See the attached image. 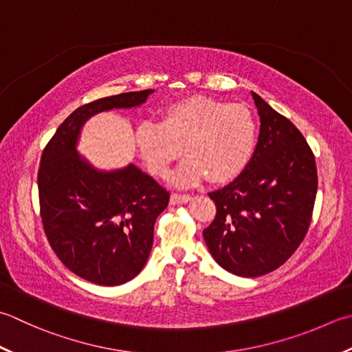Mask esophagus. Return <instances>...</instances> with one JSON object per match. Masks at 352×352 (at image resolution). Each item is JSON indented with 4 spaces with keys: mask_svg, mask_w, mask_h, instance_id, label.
I'll return each mask as SVG.
<instances>
[{
    "mask_svg": "<svg viewBox=\"0 0 352 352\" xmlns=\"http://www.w3.org/2000/svg\"><path fill=\"white\" fill-rule=\"evenodd\" d=\"M169 201H170V204H172V206L184 204V203L190 201V197H189V195H180V194H172Z\"/></svg>",
    "mask_w": 352,
    "mask_h": 352,
    "instance_id": "1",
    "label": "esophagus"
}]
</instances>
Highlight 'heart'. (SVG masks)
Masks as SVG:
<instances>
[{"mask_svg":"<svg viewBox=\"0 0 352 352\" xmlns=\"http://www.w3.org/2000/svg\"><path fill=\"white\" fill-rule=\"evenodd\" d=\"M256 137L249 108L201 94L170 103L160 123L144 120L134 129L137 151L155 177H168L172 163L188 155L174 175L182 188L208 177L212 183L232 182L252 160Z\"/></svg>","mask_w":352,"mask_h":352,"instance_id":"1","label":"heart"}]
</instances>
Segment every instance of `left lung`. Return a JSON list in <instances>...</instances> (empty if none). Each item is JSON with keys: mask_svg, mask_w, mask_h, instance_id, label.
Returning a JSON list of instances; mask_svg holds the SVG:
<instances>
[{"mask_svg": "<svg viewBox=\"0 0 352 352\" xmlns=\"http://www.w3.org/2000/svg\"><path fill=\"white\" fill-rule=\"evenodd\" d=\"M261 128L252 160L210 192L217 217L203 230L224 270L256 278L276 270L298 249L311 223L318 169L304 135L287 117L252 93Z\"/></svg>", "mask_w": 352, "mask_h": 352, "instance_id": "1", "label": "left lung"}]
</instances>
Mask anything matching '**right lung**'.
<instances>
[{"mask_svg": "<svg viewBox=\"0 0 352 352\" xmlns=\"http://www.w3.org/2000/svg\"><path fill=\"white\" fill-rule=\"evenodd\" d=\"M153 93H122L79 107L41 157L38 189L48 243L68 270L93 284L122 285L143 270L169 192L133 163L113 170L94 168L78 153L80 131L89 117L140 107Z\"/></svg>", "mask_w": 352, "mask_h": 352, "instance_id": "obj_1", "label": "right lung"}]
</instances>
